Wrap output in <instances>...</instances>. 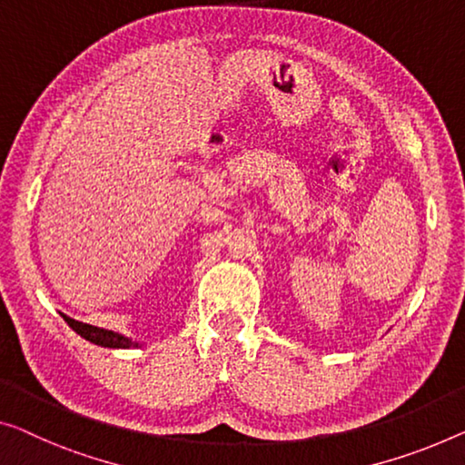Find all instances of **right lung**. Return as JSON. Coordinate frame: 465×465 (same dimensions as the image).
<instances>
[{
	"mask_svg": "<svg viewBox=\"0 0 465 465\" xmlns=\"http://www.w3.org/2000/svg\"><path fill=\"white\" fill-rule=\"evenodd\" d=\"M62 317H64V322L71 325V328L77 331L81 338H85V341L98 344V346H106V349H131V346H140V342H134L131 338L119 334V331L95 328V325L71 320V317L64 313H62Z\"/></svg>",
	"mask_w": 465,
	"mask_h": 465,
	"instance_id": "add662e5",
	"label": "right lung"
}]
</instances>
